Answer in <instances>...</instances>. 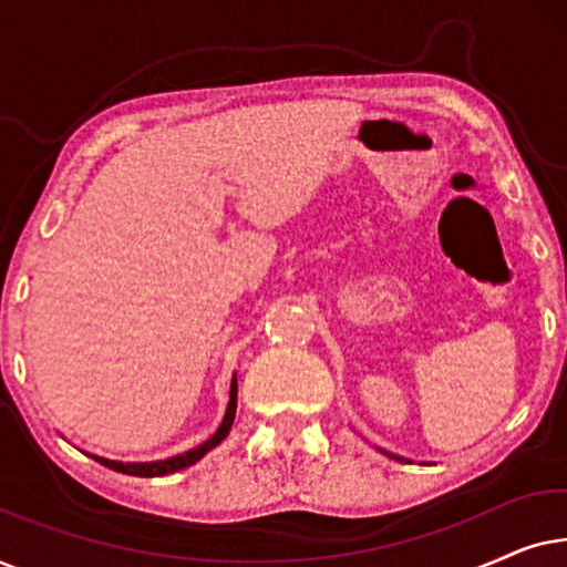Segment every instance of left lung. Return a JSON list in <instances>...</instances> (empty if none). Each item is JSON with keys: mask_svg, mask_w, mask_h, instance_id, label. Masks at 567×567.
Here are the masks:
<instances>
[{"mask_svg": "<svg viewBox=\"0 0 567 567\" xmlns=\"http://www.w3.org/2000/svg\"><path fill=\"white\" fill-rule=\"evenodd\" d=\"M386 456H392V460H398V462H405V460H402V456H398V454H390V452H384Z\"/></svg>", "mask_w": 567, "mask_h": 567, "instance_id": "obj_1", "label": "left lung"}]
</instances>
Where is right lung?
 Wrapping results in <instances>:
<instances>
[{"label": "right lung", "instance_id": "right-lung-1", "mask_svg": "<svg viewBox=\"0 0 567 567\" xmlns=\"http://www.w3.org/2000/svg\"><path fill=\"white\" fill-rule=\"evenodd\" d=\"M235 410H237V377H231V386H229V402H227V413H224V421L216 433L204 444L190 449V452L169 456V460H159V462H115V460H105V456H92V460L105 464L107 470L123 472V475H134V477H162V475H173V472H181L190 464H196L198 460L212 452L214 446H219L224 439L229 436L231 423H235Z\"/></svg>", "mask_w": 567, "mask_h": 567}]
</instances>
